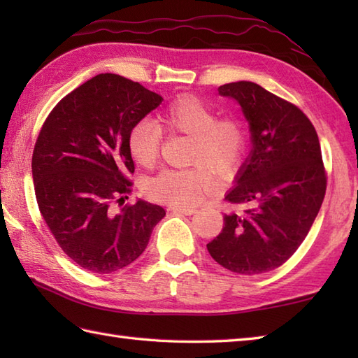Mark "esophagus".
<instances>
[{
  "label": "esophagus",
  "instance_id": "1",
  "mask_svg": "<svg viewBox=\"0 0 358 358\" xmlns=\"http://www.w3.org/2000/svg\"><path fill=\"white\" fill-rule=\"evenodd\" d=\"M172 214H177V215H192L196 212L195 208H183V206H173L171 208Z\"/></svg>",
  "mask_w": 358,
  "mask_h": 358
}]
</instances>
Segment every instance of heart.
<instances>
[{"mask_svg":"<svg viewBox=\"0 0 358 358\" xmlns=\"http://www.w3.org/2000/svg\"><path fill=\"white\" fill-rule=\"evenodd\" d=\"M158 123L143 118L135 121L127 134V149L136 163L154 166L163 144V128L169 135L191 138L187 169H164L144 185L152 200L173 206H192L215 187L214 173L231 178L245 163L248 154L246 129L237 118L217 117L210 104L195 95L175 98L159 112Z\"/></svg>","mask_w":358,"mask_h":358,"instance_id":"b5f03b06","label":"heart"}]
</instances>
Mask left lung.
<instances>
[{
    "label": "left lung",
    "instance_id": "8db88e82",
    "mask_svg": "<svg viewBox=\"0 0 358 358\" xmlns=\"http://www.w3.org/2000/svg\"><path fill=\"white\" fill-rule=\"evenodd\" d=\"M218 92L240 103L254 149L224 199L245 208L224 215L208 250L231 272L257 275L280 268L306 238L328 177L315 127L300 108L250 81L223 85Z\"/></svg>",
    "mask_w": 358,
    "mask_h": 358
}]
</instances>
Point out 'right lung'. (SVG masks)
<instances>
[{"mask_svg":"<svg viewBox=\"0 0 358 358\" xmlns=\"http://www.w3.org/2000/svg\"><path fill=\"white\" fill-rule=\"evenodd\" d=\"M162 101L140 83L100 73L59 100L43 123L32 155L36 203L59 248L83 269L126 268L166 215L141 200L113 210L132 191L129 129Z\"/></svg>","mask_w":358,"mask_h":358,"instance_id":"1","label":"right lung"}]
</instances>
